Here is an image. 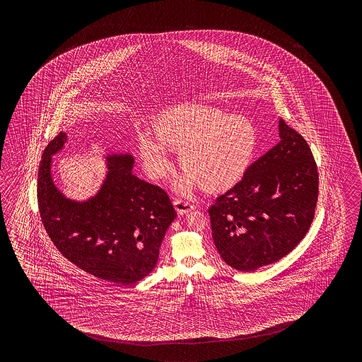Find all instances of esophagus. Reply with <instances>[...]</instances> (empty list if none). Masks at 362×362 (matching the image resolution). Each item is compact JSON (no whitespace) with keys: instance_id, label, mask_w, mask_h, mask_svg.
Wrapping results in <instances>:
<instances>
[{"instance_id":"esophagus-1","label":"esophagus","mask_w":362,"mask_h":362,"mask_svg":"<svg viewBox=\"0 0 362 362\" xmlns=\"http://www.w3.org/2000/svg\"><path fill=\"white\" fill-rule=\"evenodd\" d=\"M173 204H175V208H176V211H177L178 215H185V214H187V212H190L194 206H192L190 202H187V200L181 199V198H177V199H175L173 202Z\"/></svg>"}]
</instances>
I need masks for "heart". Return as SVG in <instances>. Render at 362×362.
<instances>
[{
	"instance_id": "b5f03b06",
	"label": "heart",
	"mask_w": 362,
	"mask_h": 362,
	"mask_svg": "<svg viewBox=\"0 0 362 362\" xmlns=\"http://www.w3.org/2000/svg\"><path fill=\"white\" fill-rule=\"evenodd\" d=\"M156 141L139 139V154L153 178L167 177L172 162L165 148L180 151V164L187 175L177 190L187 192L199 184L204 190L229 187L246 170L256 150L254 125L245 117L221 110L186 105L170 111L156 125Z\"/></svg>"
}]
</instances>
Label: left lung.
Segmentation results:
<instances>
[{
	"label": "left lung",
	"instance_id": "obj_1",
	"mask_svg": "<svg viewBox=\"0 0 362 362\" xmlns=\"http://www.w3.org/2000/svg\"><path fill=\"white\" fill-rule=\"evenodd\" d=\"M279 137L208 209L218 254L240 272H254L290 254L315 217L318 172L313 154L282 119Z\"/></svg>",
	"mask_w": 362,
	"mask_h": 362
}]
</instances>
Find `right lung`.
<instances>
[{"mask_svg":"<svg viewBox=\"0 0 362 362\" xmlns=\"http://www.w3.org/2000/svg\"><path fill=\"white\" fill-rule=\"evenodd\" d=\"M64 132L45 147L40 162L37 202L41 221L69 262L103 281L131 285L158 262L165 231L176 211L162 187L132 173L131 155H108V173L88 202H74L55 187L50 164Z\"/></svg>","mask_w":362,"mask_h":362,"instance_id":"add662e5","label":"right lung"}]
</instances>
